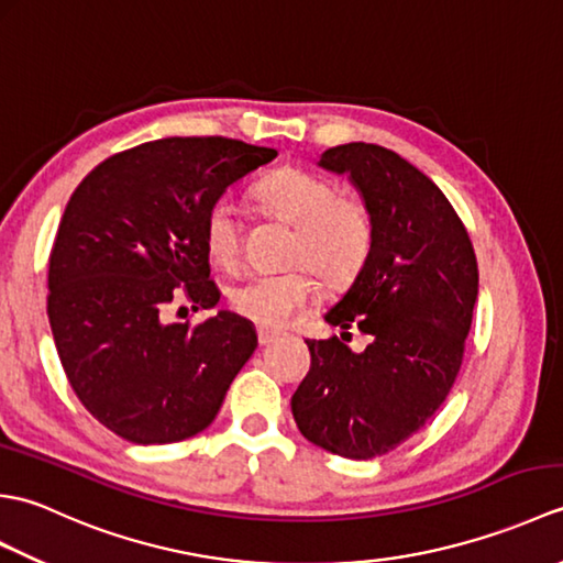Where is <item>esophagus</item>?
<instances>
[{"mask_svg":"<svg viewBox=\"0 0 563 563\" xmlns=\"http://www.w3.org/2000/svg\"><path fill=\"white\" fill-rule=\"evenodd\" d=\"M256 336H258V343H261V345H268V343H273L275 339H278V331L266 329V327H258V329H256Z\"/></svg>","mask_w":563,"mask_h":563,"instance_id":"34e87169","label":"esophagus"}]
</instances>
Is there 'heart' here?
Returning a JSON list of instances; mask_svg holds the SVG:
<instances>
[{
	"mask_svg": "<svg viewBox=\"0 0 563 563\" xmlns=\"http://www.w3.org/2000/svg\"><path fill=\"white\" fill-rule=\"evenodd\" d=\"M251 198L271 218L292 224L288 261L297 263L285 273L251 275L230 290V307L258 327H285L302 312L317 295L314 273L329 288H349L373 256V212L361 198L341 196L327 176L280 166L251 186ZM200 239L214 266H236L242 239L230 200L210 202Z\"/></svg>",
	"mask_w": 563,
	"mask_h": 563,
	"instance_id": "heart-1",
	"label": "heart"
}]
</instances>
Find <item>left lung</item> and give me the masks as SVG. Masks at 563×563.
Returning a JSON list of instances; mask_svg holds the SVG:
<instances>
[{
  "label": "left lung",
  "mask_w": 563,
  "mask_h": 563,
  "mask_svg": "<svg viewBox=\"0 0 563 563\" xmlns=\"http://www.w3.org/2000/svg\"><path fill=\"white\" fill-rule=\"evenodd\" d=\"M319 166L349 174L375 220L367 266L324 314L327 324L371 339L351 352L331 336L307 341V377L292 394L300 433L333 454L369 460L409 440L433 416L460 373L479 292L472 239L445 194L367 142L331 147Z\"/></svg>",
  "instance_id": "8db88e82"
}]
</instances>
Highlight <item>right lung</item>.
I'll return each mask as SVG.
<instances>
[{"label":"right lung","instance_id":"1","mask_svg":"<svg viewBox=\"0 0 563 563\" xmlns=\"http://www.w3.org/2000/svg\"><path fill=\"white\" fill-rule=\"evenodd\" d=\"M275 157L230 137H164L113 154L71 194L51 251L47 319L77 399L123 440L164 445L206 430L256 351L242 317L190 327L166 321V309L220 302L202 214Z\"/></svg>","mask_w":563,"mask_h":563}]
</instances>
